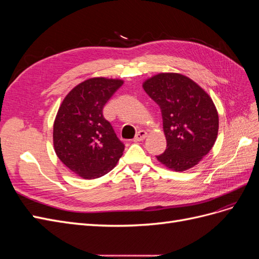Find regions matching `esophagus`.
I'll use <instances>...</instances> for the list:
<instances>
[{"mask_svg": "<svg viewBox=\"0 0 259 259\" xmlns=\"http://www.w3.org/2000/svg\"><path fill=\"white\" fill-rule=\"evenodd\" d=\"M146 137H147V132L142 130V131H139L136 134V136L134 137V142H140V140L145 139Z\"/></svg>", "mask_w": 259, "mask_h": 259, "instance_id": "1", "label": "esophagus"}]
</instances>
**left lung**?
<instances>
[{
  "label": "left lung",
  "instance_id": "1",
  "mask_svg": "<svg viewBox=\"0 0 259 259\" xmlns=\"http://www.w3.org/2000/svg\"><path fill=\"white\" fill-rule=\"evenodd\" d=\"M143 88L159 105L166 149L156 156L175 171L193 167L213 148L218 134V113L213 100L189 77L160 73Z\"/></svg>",
  "mask_w": 259,
  "mask_h": 259
}]
</instances>
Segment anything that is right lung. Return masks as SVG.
Listing matches in <instances>:
<instances>
[{"label":"right lung","mask_w":259,"mask_h":259,"mask_svg":"<svg viewBox=\"0 0 259 259\" xmlns=\"http://www.w3.org/2000/svg\"><path fill=\"white\" fill-rule=\"evenodd\" d=\"M123 84L121 80L93 77L70 92L54 122V148L73 173L95 179L109 173L120 160L124 144L103 110Z\"/></svg>","instance_id":"add662e5"}]
</instances>
